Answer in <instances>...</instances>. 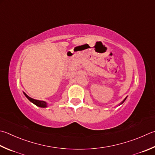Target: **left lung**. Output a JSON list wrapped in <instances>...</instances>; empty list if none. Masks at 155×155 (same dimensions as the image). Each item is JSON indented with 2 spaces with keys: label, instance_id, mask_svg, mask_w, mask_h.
Returning <instances> with one entry per match:
<instances>
[{
  "label": "left lung",
  "instance_id": "8db88e82",
  "mask_svg": "<svg viewBox=\"0 0 155 155\" xmlns=\"http://www.w3.org/2000/svg\"><path fill=\"white\" fill-rule=\"evenodd\" d=\"M127 97H126V98H125V99H124V100L123 101H122V102H121V103H120V104H123V103H124V101H125V100H126V98H127ZM120 104H119V105H120Z\"/></svg>",
  "mask_w": 155,
  "mask_h": 155
}]
</instances>
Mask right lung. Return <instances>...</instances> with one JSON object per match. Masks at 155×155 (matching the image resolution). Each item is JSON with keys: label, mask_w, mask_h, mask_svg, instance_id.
Here are the masks:
<instances>
[{"label": "right lung", "mask_w": 155, "mask_h": 155, "mask_svg": "<svg viewBox=\"0 0 155 155\" xmlns=\"http://www.w3.org/2000/svg\"><path fill=\"white\" fill-rule=\"evenodd\" d=\"M23 94L26 96V98H27L29 101L30 102H31L32 103H34L35 105H36L38 107H42V108H45V107H47V103H46L45 101H39V100H36V99H34V98H31L30 96H28L27 94H25V92H23Z\"/></svg>", "instance_id": "1"}]
</instances>
